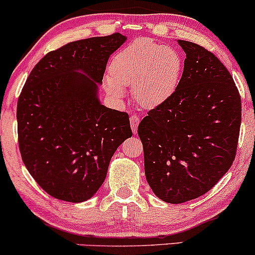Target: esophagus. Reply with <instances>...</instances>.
Listing matches in <instances>:
<instances>
[{
	"label": "esophagus",
	"instance_id": "obj_1",
	"mask_svg": "<svg viewBox=\"0 0 255 255\" xmlns=\"http://www.w3.org/2000/svg\"><path fill=\"white\" fill-rule=\"evenodd\" d=\"M129 121H130V128H131V131H133L134 134H136V131H137V127H139V122H140L139 116H137V115H130Z\"/></svg>",
	"mask_w": 255,
	"mask_h": 255
}]
</instances>
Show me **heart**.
<instances>
[{
  "label": "heart",
  "mask_w": 255,
  "mask_h": 255,
  "mask_svg": "<svg viewBox=\"0 0 255 255\" xmlns=\"http://www.w3.org/2000/svg\"><path fill=\"white\" fill-rule=\"evenodd\" d=\"M105 89L121 99L126 87H133L140 107L153 109L165 103L176 90L182 73V60L171 46L139 39L120 51L110 64Z\"/></svg>",
  "instance_id": "b5f03b06"
}]
</instances>
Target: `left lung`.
<instances>
[{
    "label": "left lung",
    "mask_w": 255,
    "mask_h": 255,
    "mask_svg": "<svg viewBox=\"0 0 255 255\" xmlns=\"http://www.w3.org/2000/svg\"><path fill=\"white\" fill-rule=\"evenodd\" d=\"M178 44L186 52L180 83L137 127L146 180L170 204L201 197L224 176L241 126V98L224 64L198 44Z\"/></svg>",
    "instance_id": "8db88e82"
}]
</instances>
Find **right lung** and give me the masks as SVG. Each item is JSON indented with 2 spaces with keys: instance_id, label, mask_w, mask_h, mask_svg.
Listing matches in <instances>:
<instances>
[{
  "instance_id": "add662e5",
  "label": "right lung",
  "mask_w": 255,
  "mask_h": 255,
  "mask_svg": "<svg viewBox=\"0 0 255 255\" xmlns=\"http://www.w3.org/2000/svg\"><path fill=\"white\" fill-rule=\"evenodd\" d=\"M121 33L50 51L36 64L17 101L19 148L31 176L51 197L83 203L97 193L111 157L131 136L126 113L99 101L110 55Z\"/></svg>"
}]
</instances>
